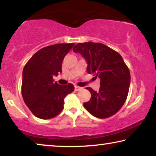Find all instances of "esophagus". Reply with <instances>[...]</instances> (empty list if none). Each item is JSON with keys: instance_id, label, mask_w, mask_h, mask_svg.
<instances>
[{"instance_id": "esophagus-1", "label": "esophagus", "mask_w": 156, "mask_h": 156, "mask_svg": "<svg viewBox=\"0 0 156 156\" xmlns=\"http://www.w3.org/2000/svg\"><path fill=\"white\" fill-rule=\"evenodd\" d=\"M74 89H75V91H80V90H82V87H79V86H75V87H74Z\"/></svg>"}]
</instances>
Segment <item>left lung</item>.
Here are the masks:
<instances>
[{
	"mask_svg": "<svg viewBox=\"0 0 156 156\" xmlns=\"http://www.w3.org/2000/svg\"><path fill=\"white\" fill-rule=\"evenodd\" d=\"M88 64L87 72L99 77V91L90 87L91 97L84 106L94 116L106 119L118 112L124 104L129 94L131 74L120 54L99 42H84L74 46Z\"/></svg>",
	"mask_w": 156,
	"mask_h": 156,
	"instance_id": "8db88e82",
	"label": "left lung"
}]
</instances>
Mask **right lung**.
<instances>
[{"mask_svg": "<svg viewBox=\"0 0 156 156\" xmlns=\"http://www.w3.org/2000/svg\"><path fill=\"white\" fill-rule=\"evenodd\" d=\"M74 43H61L38 50L23 71L22 96L31 112L42 119L57 116L64 108L66 96L74 90L73 84L59 85L53 76L62 72L64 57Z\"/></svg>", "mask_w": 156, "mask_h": 156, "instance_id": "right-lung-1", "label": "right lung"}]
</instances>
